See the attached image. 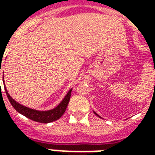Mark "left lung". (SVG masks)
Here are the masks:
<instances>
[{"instance_id":"1","label":"left lung","mask_w":155,"mask_h":155,"mask_svg":"<svg viewBox=\"0 0 155 155\" xmlns=\"http://www.w3.org/2000/svg\"><path fill=\"white\" fill-rule=\"evenodd\" d=\"M94 114H96V115H97V116H98V117H100V118H101V116H100V115H99V114H97V113H96V112H94Z\"/></svg>"}]
</instances>
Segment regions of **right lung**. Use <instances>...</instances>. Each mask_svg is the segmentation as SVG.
<instances>
[{
    "instance_id": "1",
    "label": "right lung",
    "mask_w": 155,
    "mask_h": 155,
    "mask_svg": "<svg viewBox=\"0 0 155 155\" xmlns=\"http://www.w3.org/2000/svg\"><path fill=\"white\" fill-rule=\"evenodd\" d=\"M0 73H1V65H0ZM4 73V72H3ZM3 83H4V87H5V93L6 95L9 99L10 103L12 104V105L14 107L15 110L17 111L18 113L21 114L22 115L27 117L30 120H34L36 122L42 124H47L55 121V120H59L61 118L63 114L64 113V111L67 108V105L69 104V101L71 99V94L72 89H71L70 91H68V93L66 95L64 96V98L62 100L60 104H58L57 106L54 109H51L49 110H34V109H31V108L26 107L22 105L20 103H18L17 101H15L13 98L9 94L8 91L6 90L5 85V82H4V74H3ZM1 84V83H0Z\"/></svg>"
}]
</instances>
